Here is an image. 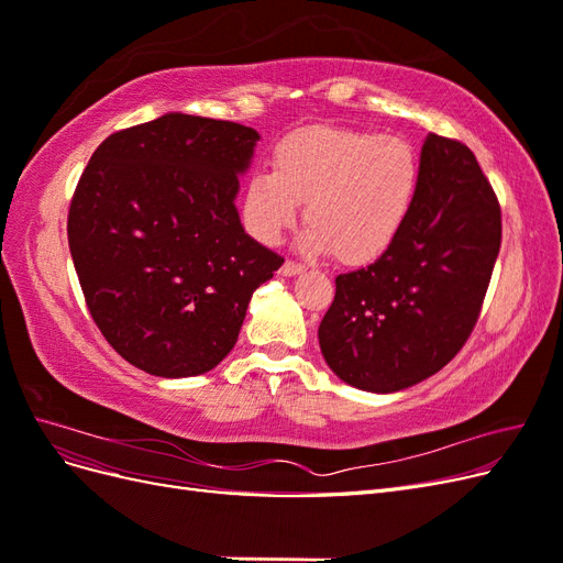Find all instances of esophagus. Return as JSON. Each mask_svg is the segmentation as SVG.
Instances as JSON below:
<instances>
[{"instance_id": "obj_1", "label": "esophagus", "mask_w": 563, "mask_h": 563, "mask_svg": "<svg viewBox=\"0 0 563 563\" xmlns=\"http://www.w3.org/2000/svg\"><path fill=\"white\" fill-rule=\"evenodd\" d=\"M282 275L284 277H294V275H300V272H302V265L300 263H296V261H286L284 265H282Z\"/></svg>"}]
</instances>
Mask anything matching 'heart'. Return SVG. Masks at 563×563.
<instances>
[{
    "instance_id": "obj_1",
    "label": "heart",
    "mask_w": 563,
    "mask_h": 563,
    "mask_svg": "<svg viewBox=\"0 0 563 563\" xmlns=\"http://www.w3.org/2000/svg\"><path fill=\"white\" fill-rule=\"evenodd\" d=\"M422 164L411 141L395 133L310 126L269 152V172H253L242 192V223L265 246L279 244L305 203L302 246L333 251L364 265L397 242L411 218Z\"/></svg>"
}]
</instances>
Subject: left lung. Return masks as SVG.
Returning a JSON list of instances; mask_svg holds the SVG:
<instances>
[{
    "mask_svg": "<svg viewBox=\"0 0 563 563\" xmlns=\"http://www.w3.org/2000/svg\"><path fill=\"white\" fill-rule=\"evenodd\" d=\"M406 228L376 263L335 277L323 360L356 389L399 391L465 345L500 251V203L472 150L430 133Z\"/></svg>",
    "mask_w": 563,
    "mask_h": 563,
    "instance_id": "1",
    "label": "left lung"
}]
</instances>
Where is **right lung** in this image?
Masks as SVG:
<instances>
[{
    "label": "right lung",
    "instance_id": "add662e5",
    "mask_svg": "<svg viewBox=\"0 0 563 563\" xmlns=\"http://www.w3.org/2000/svg\"><path fill=\"white\" fill-rule=\"evenodd\" d=\"M258 139L168 112L108 135L77 183L67 242L84 298L114 352L150 376L216 368L253 291L284 263L234 207Z\"/></svg>",
    "mask_w": 563,
    "mask_h": 563
}]
</instances>
